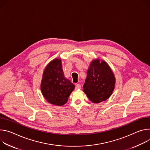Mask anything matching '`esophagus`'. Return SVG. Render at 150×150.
<instances>
[{"mask_svg": "<svg viewBox=\"0 0 150 150\" xmlns=\"http://www.w3.org/2000/svg\"><path fill=\"white\" fill-rule=\"evenodd\" d=\"M81 88V85H80V84H77V85H76L75 89H80Z\"/></svg>", "mask_w": 150, "mask_h": 150, "instance_id": "esophagus-1", "label": "esophagus"}]
</instances>
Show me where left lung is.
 <instances>
[{"instance_id":"1","label":"left lung","mask_w":150,"mask_h":150,"mask_svg":"<svg viewBox=\"0 0 150 150\" xmlns=\"http://www.w3.org/2000/svg\"><path fill=\"white\" fill-rule=\"evenodd\" d=\"M115 77L109 65L104 61H92L87 72L83 91L93 103L105 101L112 94Z\"/></svg>"}]
</instances>
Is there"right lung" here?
I'll use <instances>...</instances> for the list:
<instances>
[{"instance_id": "1", "label": "right lung", "mask_w": 150, "mask_h": 150, "mask_svg": "<svg viewBox=\"0 0 150 150\" xmlns=\"http://www.w3.org/2000/svg\"><path fill=\"white\" fill-rule=\"evenodd\" d=\"M75 86L65 78L61 61L55 59L44 70L41 83V91L46 100L52 104L62 106L67 102Z\"/></svg>"}]
</instances>
